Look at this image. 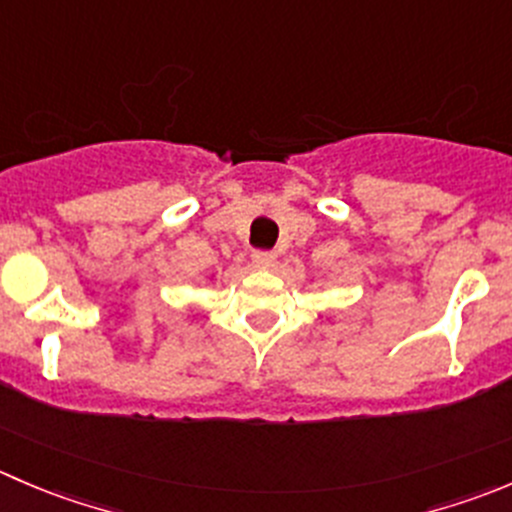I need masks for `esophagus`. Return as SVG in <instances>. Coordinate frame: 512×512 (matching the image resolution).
<instances>
[{
  "instance_id": "34e87169",
  "label": "esophagus",
  "mask_w": 512,
  "mask_h": 512,
  "mask_svg": "<svg viewBox=\"0 0 512 512\" xmlns=\"http://www.w3.org/2000/svg\"><path fill=\"white\" fill-rule=\"evenodd\" d=\"M277 255L272 250H255L252 252V262H255L257 267H272L275 265Z\"/></svg>"
}]
</instances>
